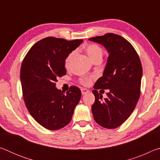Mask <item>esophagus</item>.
Listing matches in <instances>:
<instances>
[{"label":"esophagus","instance_id":"obj_1","mask_svg":"<svg viewBox=\"0 0 160 160\" xmlns=\"http://www.w3.org/2000/svg\"><path fill=\"white\" fill-rule=\"evenodd\" d=\"M89 92V90H88V89H85V88H82L81 89V92H82V94H87Z\"/></svg>","mask_w":160,"mask_h":160}]
</instances>
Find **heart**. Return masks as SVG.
Here are the masks:
<instances>
[{
    "label": "heart",
    "instance_id": "heart-1",
    "mask_svg": "<svg viewBox=\"0 0 160 160\" xmlns=\"http://www.w3.org/2000/svg\"><path fill=\"white\" fill-rule=\"evenodd\" d=\"M85 51L93 62L97 60H102L103 55H104V51H103L102 48L95 44H88L85 47ZM76 53L77 51L75 50L68 53V55L66 56V59H65V66L66 67H68L70 66L72 59L74 58L75 55H76ZM94 79H95V77L94 75H90V76L88 77H82L80 78V82L83 85L89 86L91 85L92 82Z\"/></svg>",
    "mask_w": 160,
    "mask_h": 160
}]
</instances>
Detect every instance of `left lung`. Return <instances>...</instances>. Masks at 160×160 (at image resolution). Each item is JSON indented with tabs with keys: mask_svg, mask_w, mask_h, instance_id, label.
I'll return each instance as SVG.
<instances>
[{
	"mask_svg": "<svg viewBox=\"0 0 160 160\" xmlns=\"http://www.w3.org/2000/svg\"><path fill=\"white\" fill-rule=\"evenodd\" d=\"M89 39L102 44L109 53L103 76L92 90L95 97L92 106L93 117L104 128H116L127 120L139 99L141 62L131 43L118 34L107 33ZM100 88L109 90L104 100L97 91Z\"/></svg>",
	"mask_w": 160,
	"mask_h": 160,
	"instance_id": "8db88e82",
	"label": "left lung"
}]
</instances>
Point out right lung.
I'll list each match as a JSON object with an SVG mask.
<instances>
[{"label": "right lung", "instance_id": "obj_1", "mask_svg": "<svg viewBox=\"0 0 160 160\" xmlns=\"http://www.w3.org/2000/svg\"><path fill=\"white\" fill-rule=\"evenodd\" d=\"M82 42L46 37L32 46L23 59L20 80L24 101L31 116L45 128L54 131L68 125L80 102L78 87H70L64 94L56 88V82L66 74V56Z\"/></svg>", "mask_w": 160, "mask_h": 160}]
</instances>
